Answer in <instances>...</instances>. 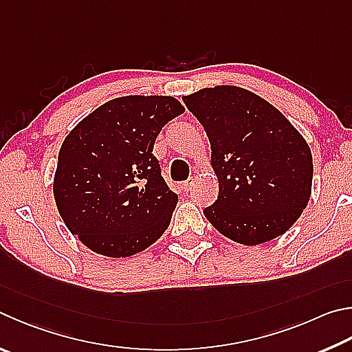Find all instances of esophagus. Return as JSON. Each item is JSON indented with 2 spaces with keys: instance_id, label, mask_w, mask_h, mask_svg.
<instances>
[{
  "instance_id": "34e87169",
  "label": "esophagus",
  "mask_w": 352,
  "mask_h": 352,
  "mask_svg": "<svg viewBox=\"0 0 352 352\" xmlns=\"http://www.w3.org/2000/svg\"><path fill=\"white\" fill-rule=\"evenodd\" d=\"M194 186H195V178L192 177V178H189L186 183H184V190H186V192H190V190L194 189Z\"/></svg>"
}]
</instances>
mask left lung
Masks as SVG:
<instances>
[{
    "label": "left lung",
    "mask_w": 352,
    "mask_h": 352,
    "mask_svg": "<svg viewBox=\"0 0 352 352\" xmlns=\"http://www.w3.org/2000/svg\"><path fill=\"white\" fill-rule=\"evenodd\" d=\"M203 124L219 197L203 210L217 231L255 246L285 234L302 215L312 186L308 143L285 115L237 86L183 97Z\"/></svg>",
    "instance_id": "1"
}]
</instances>
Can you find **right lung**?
Returning a JSON list of instances; mask_svg holds the SVG:
<instances>
[{
	"instance_id": "1",
	"label": "right lung",
	"mask_w": 352,
	"mask_h": 352,
	"mask_svg": "<svg viewBox=\"0 0 352 352\" xmlns=\"http://www.w3.org/2000/svg\"><path fill=\"white\" fill-rule=\"evenodd\" d=\"M184 112L174 97L107 101L61 144L54 197L70 232L94 252L131 257L168 229L178 197L152 154L164 124Z\"/></svg>"
}]
</instances>
